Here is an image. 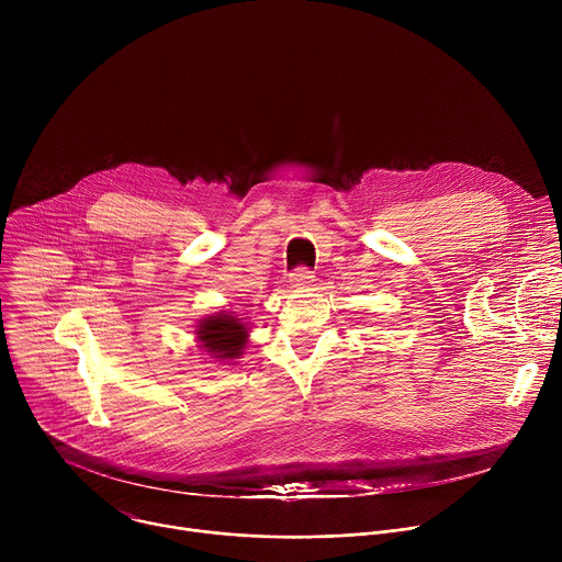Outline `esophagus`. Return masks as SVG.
Masks as SVG:
<instances>
[{"label": "esophagus", "instance_id": "34e87169", "mask_svg": "<svg viewBox=\"0 0 562 562\" xmlns=\"http://www.w3.org/2000/svg\"><path fill=\"white\" fill-rule=\"evenodd\" d=\"M289 282H291V286L302 289V286H306V284L313 282V271H311L308 267H297V269H293V271L289 273Z\"/></svg>", "mask_w": 562, "mask_h": 562}]
</instances>
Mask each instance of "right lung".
Masks as SVG:
<instances>
[{
	"instance_id": "add662e5",
	"label": "right lung",
	"mask_w": 562,
	"mask_h": 562,
	"mask_svg": "<svg viewBox=\"0 0 562 562\" xmlns=\"http://www.w3.org/2000/svg\"><path fill=\"white\" fill-rule=\"evenodd\" d=\"M202 347L215 358H237L247 345V325L233 315H209L198 329Z\"/></svg>"
}]
</instances>
